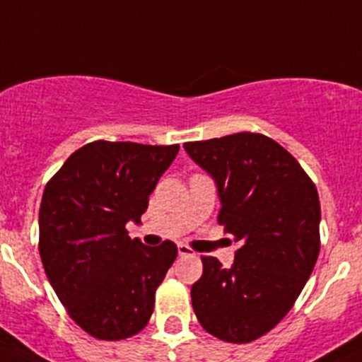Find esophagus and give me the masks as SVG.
<instances>
[{
	"label": "esophagus",
	"instance_id": "34e87169",
	"mask_svg": "<svg viewBox=\"0 0 362 362\" xmlns=\"http://www.w3.org/2000/svg\"><path fill=\"white\" fill-rule=\"evenodd\" d=\"M196 252L191 249V247H187V245H184V243H180V245H178V255H182V257H187V255H194Z\"/></svg>",
	"mask_w": 362,
	"mask_h": 362
}]
</instances>
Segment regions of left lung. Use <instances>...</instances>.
Listing matches in <instances>:
<instances>
[{"mask_svg":"<svg viewBox=\"0 0 362 362\" xmlns=\"http://www.w3.org/2000/svg\"><path fill=\"white\" fill-rule=\"evenodd\" d=\"M184 148L217 184V221L240 243L231 268L203 255L192 308L215 338L254 341L289 313L319 257L315 184L264 134H228L187 141Z\"/></svg>","mask_w":362,"mask_h":362,"instance_id":"obj_1","label":"left lung"}]
</instances>
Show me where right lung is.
I'll return each instance as SVG.
<instances>
[{
  "label": "right lung",
  "mask_w": 362,
  "mask_h": 362,
  "mask_svg": "<svg viewBox=\"0 0 362 362\" xmlns=\"http://www.w3.org/2000/svg\"><path fill=\"white\" fill-rule=\"evenodd\" d=\"M178 148L98 140L73 152L45 185L40 257L68 315L90 337L129 338L151 320L178 250L170 240H131L126 224L140 222Z\"/></svg>",
  "instance_id": "obj_1"
}]
</instances>
